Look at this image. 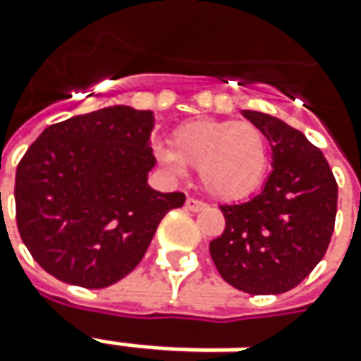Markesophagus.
Returning <instances> with one entry per match:
<instances>
[{
    "mask_svg": "<svg viewBox=\"0 0 361 361\" xmlns=\"http://www.w3.org/2000/svg\"><path fill=\"white\" fill-rule=\"evenodd\" d=\"M185 209H188V212H205V209H209V205H207L205 201L195 200V197H188V201H185Z\"/></svg>",
    "mask_w": 361,
    "mask_h": 361,
    "instance_id": "obj_1",
    "label": "esophagus"
}]
</instances>
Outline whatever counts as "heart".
I'll return each instance as SVG.
<instances>
[{
  "mask_svg": "<svg viewBox=\"0 0 361 361\" xmlns=\"http://www.w3.org/2000/svg\"><path fill=\"white\" fill-rule=\"evenodd\" d=\"M170 142L171 148L156 149L160 160L200 170L203 188L217 200L247 197L269 168V140L252 122L193 118L173 128Z\"/></svg>",
  "mask_w": 361,
  "mask_h": 361,
  "instance_id": "heart-1",
  "label": "heart"
}]
</instances>
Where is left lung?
I'll return each instance as SVG.
<instances>
[{"instance_id":"obj_1","label":"left lung","mask_w":361,"mask_h":361,"mask_svg":"<svg viewBox=\"0 0 361 361\" xmlns=\"http://www.w3.org/2000/svg\"><path fill=\"white\" fill-rule=\"evenodd\" d=\"M243 116L271 142L273 171L252 200L221 205L225 231L209 243V252L235 288L281 294L322 261L334 233L338 183L302 132L257 110H243Z\"/></svg>"}]
</instances>
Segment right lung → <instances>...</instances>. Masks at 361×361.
<instances>
[{
    "instance_id": "obj_1",
    "label": "right lung",
    "mask_w": 361,
    "mask_h": 361,
    "mask_svg": "<svg viewBox=\"0 0 361 361\" xmlns=\"http://www.w3.org/2000/svg\"><path fill=\"white\" fill-rule=\"evenodd\" d=\"M154 114L109 106L53 124L16 173L19 235L41 269L85 288H104L136 269L181 191L148 185Z\"/></svg>"
}]
</instances>
